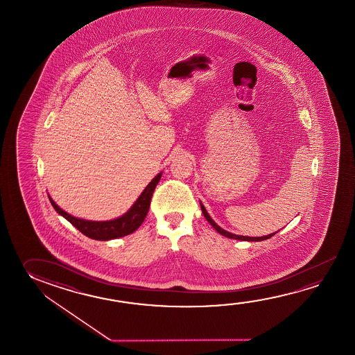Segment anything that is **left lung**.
Returning <instances> with one entry per match:
<instances>
[{"instance_id": "1", "label": "left lung", "mask_w": 355, "mask_h": 355, "mask_svg": "<svg viewBox=\"0 0 355 355\" xmlns=\"http://www.w3.org/2000/svg\"><path fill=\"white\" fill-rule=\"evenodd\" d=\"M200 208H202V211H203L204 216H205V219L209 221L210 225L214 227L215 230L218 232V233L221 234V235H224V236H227L229 239H236V240H243V241H262V240H266V239H270L271 236H273L275 234L272 233L268 234V235H265V236H257V238H252V236H243V235H236V234H232L227 232V230H224V229H221L216 223H215L211 218H210V215L208 214V211L205 210L204 208L203 204L200 203Z\"/></svg>"}]
</instances>
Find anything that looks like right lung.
<instances>
[{
  "mask_svg": "<svg viewBox=\"0 0 355 355\" xmlns=\"http://www.w3.org/2000/svg\"><path fill=\"white\" fill-rule=\"evenodd\" d=\"M161 175H162V172L158 173L150 182V184L146 187L145 191L141 193L140 197L137 198V200L128 209V213H125L122 216L116 218L114 220L93 221L76 218L73 215L68 214L62 208H59L51 196H48V198L52 203L53 208L57 210V213L64 216L65 219L69 221L70 224H73L80 233L84 234L87 238L94 239V240L106 241L111 239L126 236L128 234L134 233L135 230H137L140 227L141 224L145 220L146 215L148 213L152 194H153V191L157 186L158 182L161 180Z\"/></svg>",
  "mask_w": 355,
  "mask_h": 355,
  "instance_id": "1",
  "label": "right lung"
}]
</instances>
